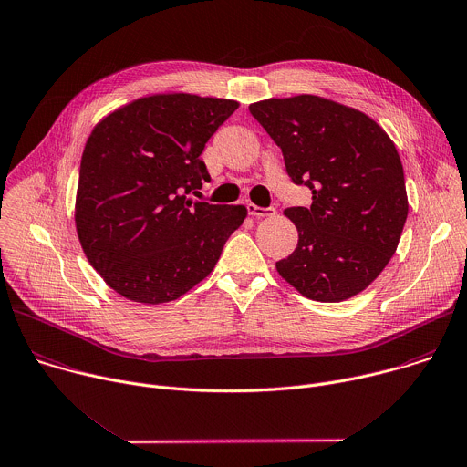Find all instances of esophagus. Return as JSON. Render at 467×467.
<instances>
[{
  "mask_svg": "<svg viewBox=\"0 0 467 467\" xmlns=\"http://www.w3.org/2000/svg\"><path fill=\"white\" fill-rule=\"evenodd\" d=\"M247 213L254 218H265V216H273L275 209L273 207H258L253 203H247Z\"/></svg>",
  "mask_w": 467,
  "mask_h": 467,
  "instance_id": "esophagus-1",
  "label": "esophagus"
}]
</instances>
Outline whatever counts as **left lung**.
<instances>
[{
    "mask_svg": "<svg viewBox=\"0 0 467 467\" xmlns=\"http://www.w3.org/2000/svg\"><path fill=\"white\" fill-rule=\"evenodd\" d=\"M251 115L280 146L287 176L312 205L284 214L298 231L276 262L300 295L341 302L368 287L396 253L407 213L398 150L367 113L317 95L267 99Z\"/></svg>",
    "mask_w": 467,
    "mask_h": 467,
    "instance_id": "obj_1",
    "label": "left lung"
}]
</instances>
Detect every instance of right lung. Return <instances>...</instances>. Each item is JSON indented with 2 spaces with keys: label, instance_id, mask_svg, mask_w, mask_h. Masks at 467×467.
<instances>
[{
  "label": "right lung",
  "instance_id": "right-lung-1",
  "mask_svg": "<svg viewBox=\"0 0 467 467\" xmlns=\"http://www.w3.org/2000/svg\"><path fill=\"white\" fill-rule=\"evenodd\" d=\"M236 100L191 93L137 99L104 117L80 161L75 225L104 282L128 300L180 298L216 265L244 205L196 202L202 151Z\"/></svg>",
  "mask_w": 467,
  "mask_h": 467
}]
</instances>
